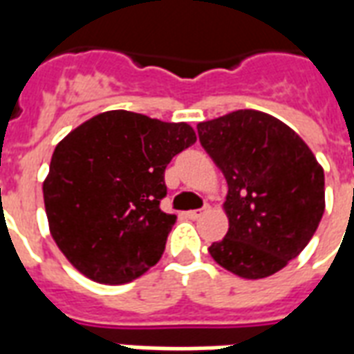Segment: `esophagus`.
Instances as JSON below:
<instances>
[{
    "label": "esophagus",
    "instance_id": "1",
    "mask_svg": "<svg viewBox=\"0 0 354 354\" xmlns=\"http://www.w3.org/2000/svg\"><path fill=\"white\" fill-rule=\"evenodd\" d=\"M208 210V207H205V208H197V210H189V212H187V218H192V220H199L201 216L205 214V212H207Z\"/></svg>",
    "mask_w": 354,
    "mask_h": 354
}]
</instances>
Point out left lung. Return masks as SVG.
<instances>
[{"label": "left lung", "mask_w": 354, "mask_h": 354, "mask_svg": "<svg viewBox=\"0 0 354 354\" xmlns=\"http://www.w3.org/2000/svg\"><path fill=\"white\" fill-rule=\"evenodd\" d=\"M227 182L225 237L208 248L218 266L243 279H266L304 250L324 214V170L281 119L237 109L197 124Z\"/></svg>", "instance_id": "obj_1"}]
</instances>
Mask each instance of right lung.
<instances>
[{
	"mask_svg": "<svg viewBox=\"0 0 354 354\" xmlns=\"http://www.w3.org/2000/svg\"><path fill=\"white\" fill-rule=\"evenodd\" d=\"M195 140L187 123L109 109L58 142L43 201L50 235L81 274L124 284L161 260L176 222L159 208L165 169Z\"/></svg>",
	"mask_w": 354,
	"mask_h": 354,
	"instance_id": "add662e5",
	"label": "right lung"
}]
</instances>
